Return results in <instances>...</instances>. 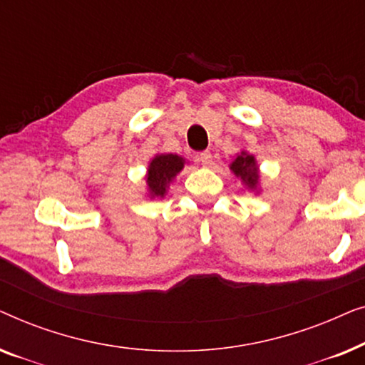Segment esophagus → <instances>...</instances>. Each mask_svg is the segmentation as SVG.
<instances>
[{
  "label": "esophagus",
  "instance_id": "1",
  "mask_svg": "<svg viewBox=\"0 0 365 365\" xmlns=\"http://www.w3.org/2000/svg\"><path fill=\"white\" fill-rule=\"evenodd\" d=\"M199 161L202 163V166H211L212 164V154L209 151H202L199 154Z\"/></svg>",
  "mask_w": 365,
  "mask_h": 365
}]
</instances>
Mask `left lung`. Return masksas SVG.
<instances>
[{"instance_id": "8db88e82", "label": "left lung", "mask_w": 365, "mask_h": 365, "mask_svg": "<svg viewBox=\"0 0 365 365\" xmlns=\"http://www.w3.org/2000/svg\"><path fill=\"white\" fill-rule=\"evenodd\" d=\"M229 169L234 173V176L241 179V182L246 186V189L254 192H259V182H261V173H259V166L256 161V156L242 149L234 156L232 163L229 164Z\"/></svg>"}]
</instances>
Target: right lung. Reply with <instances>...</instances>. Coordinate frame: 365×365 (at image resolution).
Masks as SVG:
<instances>
[{"label": "right lung", "instance_id": "right-lung-1", "mask_svg": "<svg viewBox=\"0 0 365 365\" xmlns=\"http://www.w3.org/2000/svg\"><path fill=\"white\" fill-rule=\"evenodd\" d=\"M186 159L178 154L161 153L149 161L146 171V196L149 199H163L169 186L182 171Z\"/></svg>", "mask_w": 365, "mask_h": 365}]
</instances>
